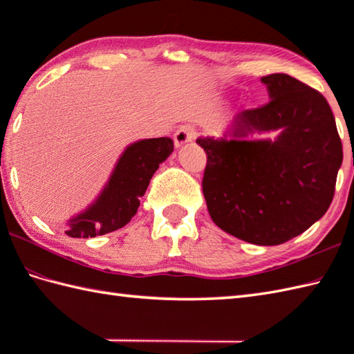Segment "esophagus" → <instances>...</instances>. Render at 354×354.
Instances as JSON below:
<instances>
[{
  "mask_svg": "<svg viewBox=\"0 0 354 354\" xmlns=\"http://www.w3.org/2000/svg\"><path fill=\"white\" fill-rule=\"evenodd\" d=\"M194 138H196V132L190 127H181V129H178L173 135V141H175V146L176 147H181L184 145H189V142H193Z\"/></svg>",
  "mask_w": 354,
  "mask_h": 354,
  "instance_id": "34e87169",
  "label": "esophagus"
}]
</instances>
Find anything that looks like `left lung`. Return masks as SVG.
Returning a JSON list of instances; mask_svg holds the SVG:
<instances>
[{"label": "left lung", "mask_w": 354, "mask_h": 354, "mask_svg": "<svg viewBox=\"0 0 354 354\" xmlns=\"http://www.w3.org/2000/svg\"><path fill=\"white\" fill-rule=\"evenodd\" d=\"M270 100L234 120V137L280 131L278 138H198L207 165L202 192L213 222L248 243L297 237L326 214L335 196L342 142L317 89L288 74L261 77Z\"/></svg>", "instance_id": "left-lung-1"}]
</instances>
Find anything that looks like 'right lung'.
<instances>
[{"label": "right lung", "mask_w": 354, "mask_h": 354, "mask_svg": "<svg viewBox=\"0 0 354 354\" xmlns=\"http://www.w3.org/2000/svg\"><path fill=\"white\" fill-rule=\"evenodd\" d=\"M171 150L173 141L167 137L142 140L127 147L99 199L70 222L66 234L88 239L124 227L137 213L153 173Z\"/></svg>", "instance_id": "obj_1"}]
</instances>
